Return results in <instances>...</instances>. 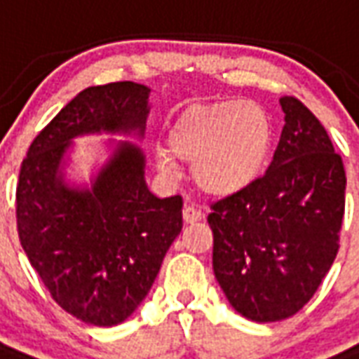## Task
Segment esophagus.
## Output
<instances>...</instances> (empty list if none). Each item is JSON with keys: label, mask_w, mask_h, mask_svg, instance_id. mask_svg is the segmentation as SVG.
Here are the masks:
<instances>
[{"label": "esophagus", "mask_w": 359, "mask_h": 359, "mask_svg": "<svg viewBox=\"0 0 359 359\" xmlns=\"http://www.w3.org/2000/svg\"><path fill=\"white\" fill-rule=\"evenodd\" d=\"M201 219H203V212L198 210L197 206H185L183 208V222L185 224H195Z\"/></svg>", "instance_id": "1"}]
</instances>
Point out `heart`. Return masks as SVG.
Wrapping results in <instances>:
<instances>
[{
    "instance_id": "heart-1",
    "label": "heart",
    "mask_w": 359,
    "mask_h": 359,
    "mask_svg": "<svg viewBox=\"0 0 359 359\" xmlns=\"http://www.w3.org/2000/svg\"><path fill=\"white\" fill-rule=\"evenodd\" d=\"M168 149H154L162 174H180L193 162V180L206 195L235 197L252 187L269 161L273 124L262 104L250 99L197 103L183 109L168 128Z\"/></svg>"
}]
</instances>
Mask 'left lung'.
I'll list each match as a JSON object with an SVG mask.
<instances>
[{"mask_svg": "<svg viewBox=\"0 0 359 359\" xmlns=\"http://www.w3.org/2000/svg\"><path fill=\"white\" fill-rule=\"evenodd\" d=\"M266 176L212 206V268L229 304L250 321L294 316L339 250L346 176L325 128L294 97Z\"/></svg>", "mask_w": 359, "mask_h": 359, "instance_id": "left-lung-1", "label": "left lung"}]
</instances>
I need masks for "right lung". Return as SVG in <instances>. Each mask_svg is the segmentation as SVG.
Wrapping results in <instances>:
<instances>
[{
	"label": "right lung",
	"mask_w": 359,
	"mask_h": 359,
	"mask_svg": "<svg viewBox=\"0 0 359 359\" xmlns=\"http://www.w3.org/2000/svg\"><path fill=\"white\" fill-rule=\"evenodd\" d=\"M151 88L137 82L93 86L40 132L20 166L18 239L55 302L74 318L112 327L145 300L162 260L182 231L183 201L158 198L145 182L143 141ZM102 142L90 177L74 174V141Z\"/></svg>",
	"instance_id": "right-lung-1"
}]
</instances>
